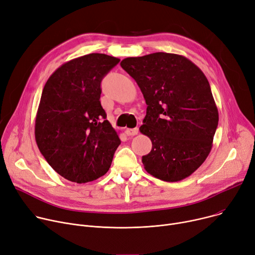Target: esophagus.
<instances>
[{
    "label": "esophagus",
    "mask_w": 255,
    "mask_h": 255,
    "mask_svg": "<svg viewBox=\"0 0 255 255\" xmlns=\"http://www.w3.org/2000/svg\"><path fill=\"white\" fill-rule=\"evenodd\" d=\"M125 132L128 136H134V135L138 133V128H127Z\"/></svg>",
    "instance_id": "esophagus-1"
}]
</instances>
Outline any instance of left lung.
I'll use <instances>...</instances> for the list:
<instances>
[{
  "mask_svg": "<svg viewBox=\"0 0 255 255\" xmlns=\"http://www.w3.org/2000/svg\"><path fill=\"white\" fill-rule=\"evenodd\" d=\"M121 66L147 106L139 128L152 143L142 156L146 172L169 182L190 176L208 157L218 125L207 78L190 59L165 52L128 57Z\"/></svg>",
  "mask_w": 255,
  "mask_h": 255,
  "instance_id": "obj_1",
  "label": "left lung"
}]
</instances>
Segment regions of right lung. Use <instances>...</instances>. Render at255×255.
<instances>
[{
  "label": "right lung",
  "mask_w": 255,
  "mask_h": 255,
  "mask_svg": "<svg viewBox=\"0 0 255 255\" xmlns=\"http://www.w3.org/2000/svg\"><path fill=\"white\" fill-rule=\"evenodd\" d=\"M119 61L84 55L63 63L45 84L35 137L48 164L67 180L85 183L105 175L121 143L99 100L101 80Z\"/></svg>",
  "instance_id": "obj_1"
}]
</instances>
